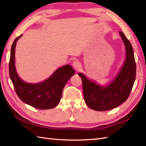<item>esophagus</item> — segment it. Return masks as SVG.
<instances>
[{"label": "esophagus", "mask_w": 146, "mask_h": 146, "mask_svg": "<svg viewBox=\"0 0 146 146\" xmlns=\"http://www.w3.org/2000/svg\"><path fill=\"white\" fill-rule=\"evenodd\" d=\"M72 67L74 68V69H76L77 70H80L81 68V65L80 64V63L78 62L77 61H75L72 63Z\"/></svg>", "instance_id": "1"}]
</instances>
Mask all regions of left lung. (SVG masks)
Masks as SVG:
<instances>
[{
    "label": "left lung",
    "mask_w": 146,
    "mask_h": 146,
    "mask_svg": "<svg viewBox=\"0 0 146 146\" xmlns=\"http://www.w3.org/2000/svg\"><path fill=\"white\" fill-rule=\"evenodd\" d=\"M126 48V59L116 78L107 87L91 82L82 73L83 97L88 107L96 111H107L117 107L127 100L136 78V63L132 46L125 35L119 32Z\"/></svg>",
    "instance_id": "left-lung-1"
}]
</instances>
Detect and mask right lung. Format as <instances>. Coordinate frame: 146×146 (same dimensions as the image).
<instances>
[{"label": "right lung", "instance_id": "obj_1", "mask_svg": "<svg viewBox=\"0 0 146 146\" xmlns=\"http://www.w3.org/2000/svg\"><path fill=\"white\" fill-rule=\"evenodd\" d=\"M22 36L17 37L11 48L9 74L13 86L19 98L32 107L47 110L54 108L60 102L66 83L75 74L70 65L57 69L52 76L42 83L36 84L23 82L17 75L15 66V52L16 42Z\"/></svg>", "mask_w": 146, "mask_h": 146}]
</instances>
